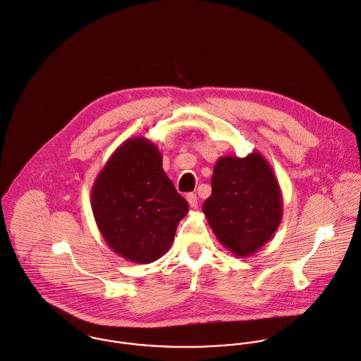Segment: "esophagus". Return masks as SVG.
Wrapping results in <instances>:
<instances>
[{"mask_svg": "<svg viewBox=\"0 0 361 361\" xmlns=\"http://www.w3.org/2000/svg\"><path fill=\"white\" fill-rule=\"evenodd\" d=\"M187 201H188V204H190V207L192 208V209H195L197 207H198V197H197V194H188L187 195Z\"/></svg>", "mask_w": 361, "mask_h": 361, "instance_id": "34e87169", "label": "esophagus"}]
</instances>
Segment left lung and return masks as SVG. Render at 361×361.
Segmentation results:
<instances>
[{"mask_svg":"<svg viewBox=\"0 0 361 361\" xmlns=\"http://www.w3.org/2000/svg\"><path fill=\"white\" fill-rule=\"evenodd\" d=\"M202 211L219 243L234 257L257 252L283 216L281 187L267 159L259 152L219 157Z\"/></svg>","mask_w":361,"mask_h":361,"instance_id":"1","label":"left lung"}]
</instances>
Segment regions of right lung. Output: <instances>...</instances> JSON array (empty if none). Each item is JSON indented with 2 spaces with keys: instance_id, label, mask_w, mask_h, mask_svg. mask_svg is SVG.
<instances>
[{
  "instance_id": "right-lung-1",
  "label": "right lung",
  "mask_w": 361,
  "mask_h": 361,
  "mask_svg": "<svg viewBox=\"0 0 361 361\" xmlns=\"http://www.w3.org/2000/svg\"><path fill=\"white\" fill-rule=\"evenodd\" d=\"M161 160L153 142L130 138L114 150L92 187L99 231L116 254L131 262L150 264L164 255L188 212Z\"/></svg>"
}]
</instances>
